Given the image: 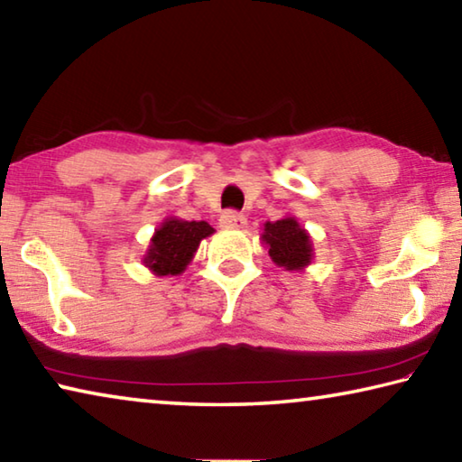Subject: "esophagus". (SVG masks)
Listing matches in <instances>:
<instances>
[{
	"label": "esophagus",
	"mask_w": 462,
	"mask_h": 462,
	"mask_svg": "<svg viewBox=\"0 0 462 462\" xmlns=\"http://www.w3.org/2000/svg\"><path fill=\"white\" fill-rule=\"evenodd\" d=\"M220 226H224V228H245L246 217L230 209V212H224L220 216Z\"/></svg>",
	"instance_id": "1"
}]
</instances>
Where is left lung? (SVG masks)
Here are the masks:
<instances>
[{
    "label": "left lung",
    "instance_id": "obj_1",
    "mask_svg": "<svg viewBox=\"0 0 462 462\" xmlns=\"http://www.w3.org/2000/svg\"><path fill=\"white\" fill-rule=\"evenodd\" d=\"M263 242L269 246L273 263L287 271H301L311 263L310 234L301 228L295 217H281L277 222L264 224Z\"/></svg>",
    "mask_w": 462,
    "mask_h": 462
}]
</instances>
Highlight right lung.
I'll return each mask as SVG.
<instances>
[{
	"label": "right lung",
	"instance_id": "add662e5",
	"mask_svg": "<svg viewBox=\"0 0 462 462\" xmlns=\"http://www.w3.org/2000/svg\"><path fill=\"white\" fill-rule=\"evenodd\" d=\"M214 234L208 222H185L179 217H167L154 232L144 254V264L154 275H181L191 263L199 242Z\"/></svg>",
	"mask_w": 462,
	"mask_h": 462
}]
</instances>
